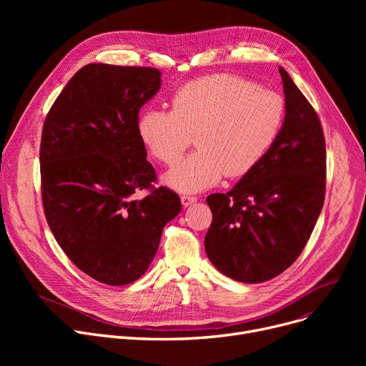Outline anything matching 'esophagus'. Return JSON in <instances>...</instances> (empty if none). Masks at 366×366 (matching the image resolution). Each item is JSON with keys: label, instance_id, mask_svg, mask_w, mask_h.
<instances>
[{"label": "esophagus", "instance_id": "esophagus-1", "mask_svg": "<svg viewBox=\"0 0 366 366\" xmlns=\"http://www.w3.org/2000/svg\"><path fill=\"white\" fill-rule=\"evenodd\" d=\"M194 202H197V197H194V196H189V194H184V196H181V203H182V206H189V204H193Z\"/></svg>", "mask_w": 366, "mask_h": 366}]
</instances>
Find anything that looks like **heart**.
Here are the masks:
<instances>
[{
  "label": "heart",
  "mask_w": 366,
  "mask_h": 366,
  "mask_svg": "<svg viewBox=\"0 0 366 366\" xmlns=\"http://www.w3.org/2000/svg\"><path fill=\"white\" fill-rule=\"evenodd\" d=\"M285 114L277 92L217 74L178 89L170 111H145L138 133L151 156L166 166L179 162L194 137L199 149L166 177L169 187L194 193L224 175L240 178L251 172L276 142Z\"/></svg>",
  "instance_id": "heart-1"
}]
</instances>
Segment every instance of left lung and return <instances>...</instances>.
<instances>
[{
	"instance_id": "8db88e82",
	"label": "left lung",
	"mask_w": 366,
	"mask_h": 366,
	"mask_svg": "<svg viewBox=\"0 0 366 366\" xmlns=\"http://www.w3.org/2000/svg\"><path fill=\"white\" fill-rule=\"evenodd\" d=\"M286 115L273 147L227 194L206 199L212 210L206 254L243 283L270 280L301 255L325 200L326 147L312 104L279 68Z\"/></svg>"
}]
</instances>
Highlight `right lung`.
<instances>
[{
  "label": "right lung",
  "instance_id": "1",
  "mask_svg": "<svg viewBox=\"0 0 366 366\" xmlns=\"http://www.w3.org/2000/svg\"><path fill=\"white\" fill-rule=\"evenodd\" d=\"M160 89L151 66L89 64L69 80L44 120L41 197L47 224L66 257L109 286L138 280L156 255L179 196L154 187L138 133L139 109ZM145 189L142 201L131 194Z\"/></svg>",
  "mask_w": 366,
  "mask_h": 366
}]
</instances>
